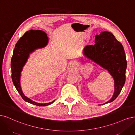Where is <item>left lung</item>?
Returning <instances> with one entry per match:
<instances>
[{
  "label": "left lung",
  "mask_w": 135,
  "mask_h": 135,
  "mask_svg": "<svg viewBox=\"0 0 135 135\" xmlns=\"http://www.w3.org/2000/svg\"><path fill=\"white\" fill-rule=\"evenodd\" d=\"M95 44L84 49V54L103 68L107 69L114 80V93L105 104L111 103L118 97L126 81L127 68L126 54L121 43L111 32H102L95 36Z\"/></svg>",
  "instance_id": "left-lung-1"
}]
</instances>
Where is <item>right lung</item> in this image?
Segmentation results:
<instances>
[{
	"label": "right lung",
	"instance_id": "obj_1",
	"mask_svg": "<svg viewBox=\"0 0 135 135\" xmlns=\"http://www.w3.org/2000/svg\"><path fill=\"white\" fill-rule=\"evenodd\" d=\"M48 40L46 33L41 30H31L27 31L16 43L11 59L12 79L17 90L25 102L37 106L49 105L54 101L45 104L38 103L26 97L21 88V73L30 54L37 49L46 46Z\"/></svg>",
	"mask_w": 135,
	"mask_h": 135
}]
</instances>
